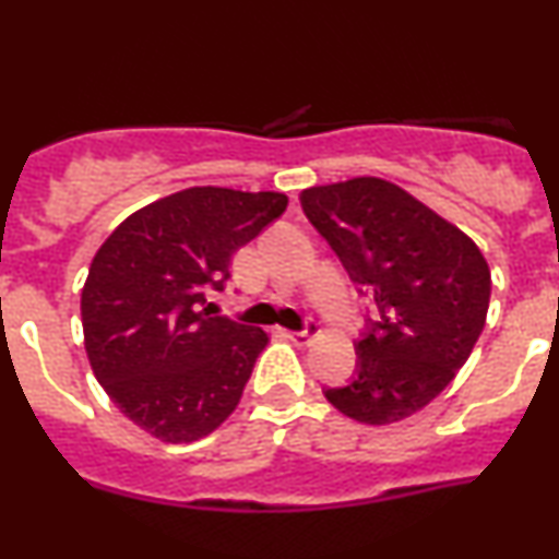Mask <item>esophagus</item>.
Returning <instances> with one entry per match:
<instances>
[{
	"instance_id": "esophagus-1",
	"label": "esophagus",
	"mask_w": 559,
	"mask_h": 559,
	"mask_svg": "<svg viewBox=\"0 0 559 559\" xmlns=\"http://www.w3.org/2000/svg\"><path fill=\"white\" fill-rule=\"evenodd\" d=\"M316 325H310V329H305V331H288L286 333V338L288 342H294L297 346H307L312 342V336H316Z\"/></svg>"
}]
</instances>
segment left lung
I'll return each mask as SVG.
<instances>
[{
  "instance_id": "1",
  "label": "left lung",
  "mask_w": 559,
  "mask_h": 559,
  "mask_svg": "<svg viewBox=\"0 0 559 559\" xmlns=\"http://www.w3.org/2000/svg\"><path fill=\"white\" fill-rule=\"evenodd\" d=\"M299 199L378 310L357 342L355 381L325 389V400L368 426L409 418L471 357L489 312V262L454 223L383 178L310 186Z\"/></svg>"
}]
</instances>
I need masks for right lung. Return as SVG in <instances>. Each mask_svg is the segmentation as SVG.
I'll use <instances>...</instances> for the list:
<instances>
[{
  "instance_id": "add662e5",
  "label": "right lung",
  "mask_w": 559,
  "mask_h": 559,
  "mask_svg": "<svg viewBox=\"0 0 559 559\" xmlns=\"http://www.w3.org/2000/svg\"><path fill=\"white\" fill-rule=\"evenodd\" d=\"M281 191L191 186L128 215L81 292L83 346L128 420L168 444L213 433L239 404L267 333L210 316L230 258L286 210Z\"/></svg>"
}]
</instances>
